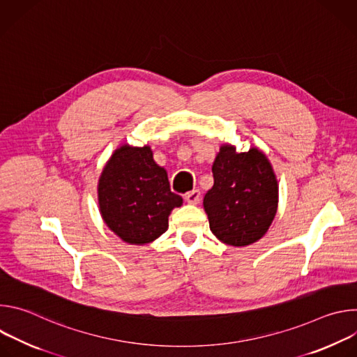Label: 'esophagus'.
Returning <instances> with one entry per match:
<instances>
[{"label":"esophagus","instance_id":"1","mask_svg":"<svg viewBox=\"0 0 357 357\" xmlns=\"http://www.w3.org/2000/svg\"><path fill=\"white\" fill-rule=\"evenodd\" d=\"M185 200H186L188 203H190V205H197V203L200 202V190L193 189V190L188 192V193L185 195Z\"/></svg>","mask_w":357,"mask_h":357}]
</instances>
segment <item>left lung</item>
<instances>
[{"label": "left lung", "mask_w": 357, "mask_h": 357, "mask_svg": "<svg viewBox=\"0 0 357 357\" xmlns=\"http://www.w3.org/2000/svg\"><path fill=\"white\" fill-rule=\"evenodd\" d=\"M215 183L203 199L212 233L234 247L260 240L278 208V183L259 148L236 152L225 144L212 167Z\"/></svg>", "instance_id": "left-lung-1"}]
</instances>
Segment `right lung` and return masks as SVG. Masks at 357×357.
Listing matches in <instances>:
<instances>
[{
    "label": "right lung",
    "instance_id": "add662e5",
    "mask_svg": "<svg viewBox=\"0 0 357 357\" xmlns=\"http://www.w3.org/2000/svg\"><path fill=\"white\" fill-rule=\"evenodd\" d=\"M97 193L105 223L130 244H146L164 234L172 209L183 202L171 192L167 171L148 145L117 148L100 175Z\"/></svg>",
    "mask_w": 357,
    "mask_h": 357
}]
</instances>
